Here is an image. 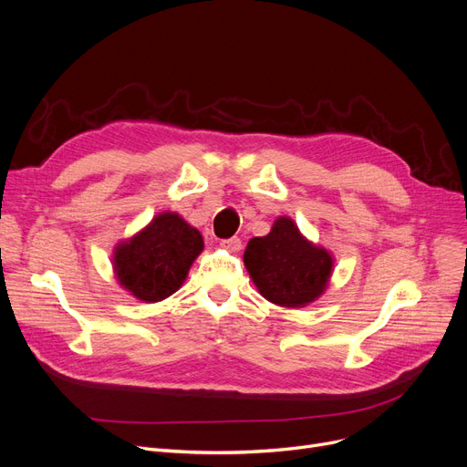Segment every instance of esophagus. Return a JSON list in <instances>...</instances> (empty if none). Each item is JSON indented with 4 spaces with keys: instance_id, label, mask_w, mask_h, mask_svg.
<instances>
[{
    "instance_id": "34e87169",
    "label": "esophagus",
    "mask_w": 467,
    "mask_h": 467,
    "mask_svg": "<svg viewBox=\"0 0 467 467\" xmlns=\"http://www.w3.org/2000/svg\"><path fill=\"white\" fill-rule=\"evenodd\" d=\"M222 247H225L231 254H238L242 250V240L238 236H233L229 240H222Z\"/></svg>"
}]
</instances>
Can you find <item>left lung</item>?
<instances>
[{"mask_svg": "<svg viewBox=\"0 0 467 467\" xmlns=\"http://www.w3.org/2000/svg\"><path fill=\"white\" fill-rule=\"evenodd\" d=\"M244 265L261 296L282 307H304L328 287L334 257L309 242L289 215H279L266 236L245 245Z\"/></svg>", "mask_w": 467, "mask_h": 467, "instance_id": "8db88e82", "label": "left lung"}]
</instances>
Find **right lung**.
Returning a JSON list of instances; mask_svg holds the SVG:
<instances>
[{
    "instance_id": "add662e5",
    "label": "right lung",
    "mask_w": 467,
    "mask_h": 467,
    "mask_svg": "<svg viewBox=\"0 0 467 467\" xmlns=\"http://www.w3.org/2000/svg\"><path fill=\"white\" fill-rule=\"evenodd\" d=\"M204 250L201 233L176 212H161L128 240L116 244L112 268L121 289L142 302L176 293Z\"/></svg>"
}]
</instances>
